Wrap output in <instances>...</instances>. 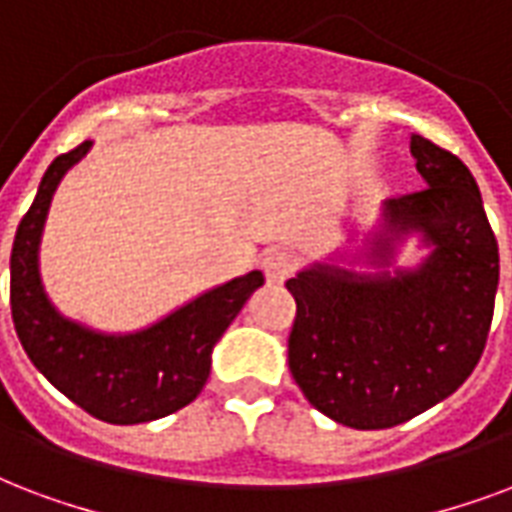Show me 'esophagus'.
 <instances>
[{
	"instance_id": "34e87169",
	"label": "esophagus",
	"mask_w": 512,
	"mask_h": 512,
	"mask_svg": "<svg viewBox=\"0 0 512 512\" xmlns=\"http://www.w3.org/2000/svg\"><path fill=\"white\" fill-rule=\"evenodd\" d=\"M294 267H297L294 253L283 251V248H275V251H270L261 259V270H264L270 283H283L294 272Z\"/></svg>"
}]
</instances>
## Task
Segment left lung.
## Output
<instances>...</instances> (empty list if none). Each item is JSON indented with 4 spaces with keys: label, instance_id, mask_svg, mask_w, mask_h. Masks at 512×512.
<instances>
[{
    "label": "left lung",
    "instance_id": "obj_1",
    "mask_svg": "<svg viewBox=\"0 0 512 512\" xmlns=\"http://www.w3.org/2000/svg\"><path fill=\"white\" fill-rule=\"evenodd\" d=\"M410 153L424 186L388 199L386 218L394 234L421 229L432 242L424 267L394 278L313 267L286 283L297 302L288 370L315 410L351 429H391L451 397L494 318L499 248L478 183L426 137L413 134Z\"/></svg>",
    "mask_w": 512,
    "mask_h": 512
}]
</instances>
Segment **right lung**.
<instances>
[{
    "label": "right lung",
    "instance_id": "add662e5",
    "mask_svg": "<svg viewBox=\"0 0 512 512\" xmlns=\"http://www.w3.org/2000/svg\"><path fill=\"white\" fill-rule=\"evenodd\" d=\"M91 148L53 159L23 215L10 253V310L23 351L64 397L107 424H145L194 402L210 375V353L264 283L259 270L207 291L137 334H96L61 318L42 291L37 245L59 180Z\"/></svg>",
    "mask_w": 512,
    "mask_h": 512
}]
</instances>
